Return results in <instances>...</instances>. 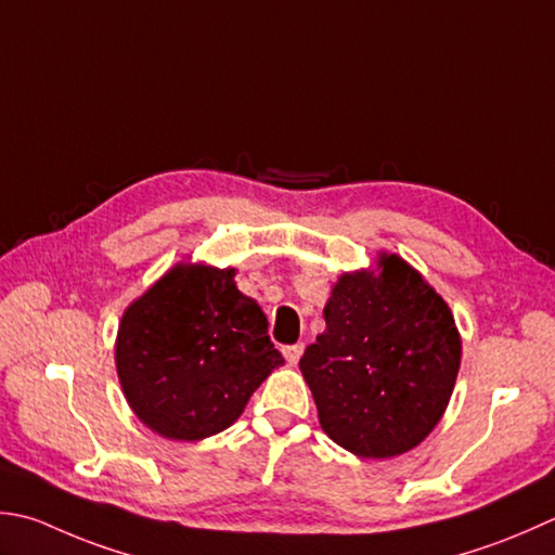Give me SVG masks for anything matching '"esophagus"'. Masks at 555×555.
Segmentation results:
<instances>
[{
  "mask_svg": "<svg viewBox=\"0 0 555 555\" xmlns=\"http://www.w3.org/2000/svg\"><path fill=\"white\" fill-rule=\"evenodd\" d=\"M302 349H306V346H302V344H293V346H284V358H286V363H288V365H296V363L300 361V356H302Z\"/></svg>",
  "mask_w": 555,
  "mask_h": 555,
  "instance_id": "34e87169",
  "label": "esophagus"
}]
</instances>
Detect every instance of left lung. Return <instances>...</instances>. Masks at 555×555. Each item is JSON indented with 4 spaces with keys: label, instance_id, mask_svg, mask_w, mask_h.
<instances>
[{
    "label": "left lung",
    "instance_id": "1",
    "mask_svg": "<svg viewBox=\"0 0 555 555\" xmlns=\"http://www.w3.org/2000/svg\"><path fill=\"white\" fill-rule=\"evenodd\" d=\"M300 373L327 436L363 460L414 450L450 404L462 363L454 314L418 269L395 253L344 271Z\"/></svg>",
    "mask_w": 555,
    "mask_h": 555
}]
</instances>
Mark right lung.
Wrapping results in <instances>:
<instances>
[{"instance_id":"1","label":"right lung","mask_w":555,"mask_h":555,"mask_svg":"<svg viewBox=\"0 0 555 555\" xmlns=\"http://www.w3.org/2000/svg\"><path fill=\"white\" fill-rule=\"evenodd\" d=\"M237 269L178 262L122 312L115 367L134 416L156 436L197 442L241 418L284 365L267 314L235 286Z\"/></svg>"}]
</instances>
